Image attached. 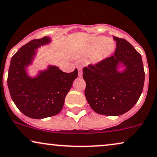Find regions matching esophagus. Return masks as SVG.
I'll return each mask as SVG.
<instances>
[{"instance_id":"1","label":"esophagus","mask_w":157,"mask_h":157,"mask_svg":"<svg viewBox=\"0 0 157 157\" xmlns=\"http://www.w3.org/2000/svg\"><path fill=\"white\" fill-rule=\"evenodd\" d=\"M82 69L81 67H79L78 68V76L81 77H82Z\"/></svg>"}]
</instances>
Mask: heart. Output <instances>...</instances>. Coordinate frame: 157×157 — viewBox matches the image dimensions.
I'll list each match as a JSON object with an SVG mask.
<instances>
[{
    "label": "heart",
    "mask_w": 157,
    "mask_h": 157,
    "mask_svg": "<svg viewBox=\"0 0 157 157\" xmlns=\"http://www.w3.org/2000/svg\"><path fill=\"white\" fill-rule=\"evenodd\" d=\"M114 50V43L111 39H104L98 37L95 39L93 42L85 51V55H90L91 61L93 63H98L109 56Z\"/></svg>",
    "instance_id": "obj_1"
}]
</instances>
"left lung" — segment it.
Listing matches in <instances>:
<instances>
[{
  "label": "left lung",
  "instance_id": "left-lung-1",
  "mask_svg": "<svg viewBox=\"0 0 157 157\" xmlns=\"http://www.w3.org/2000/svg\"><path fill=\"white\" fill-rule=\"evenodd\" d=\"M117 42L114 55L83 68L85 96L99 114L119 116L130 110L141 95L145 72L141 55L126 40ZM124 69L120 71V67Z\"/></svg>",
  "mask_w": 157,
  "mask_h": 157
}]
</instances>
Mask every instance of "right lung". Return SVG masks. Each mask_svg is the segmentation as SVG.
Masks as SVG:
<instances>
[{
    "mask_svg": "<svg viewBox=\"0 0 157 157\" xmlns=\"http://www.w3.org/2000/svg\"><path fill=\"white\" fill-rule=\"evenodd\" d=\"M44 37L29 41L13 56L8 74L7 84L13 101L24 114L33 119L54 116L62 109L64 99L77 77V69L66 73L58 67L49 65L32 77L27 68L33 64L37 49L49 44Z\"/></svg>",
    "mask_w": 157,
    "mask_h": 157,
    "instance_id": "right-lung-1",
    "label": "right lung"
}]
</instances>
